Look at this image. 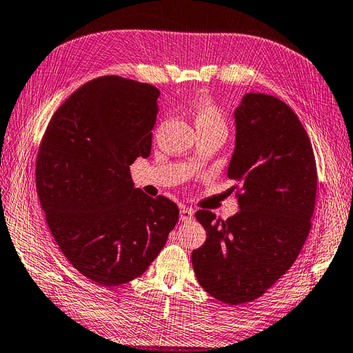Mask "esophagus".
I'll list each match as a JSON object with an SVG mask.
<instances>
[{"instance_id":"esophagus-1","label":"esophagus","mask_w":353,"mask_h":353,"mask_svg":"<svg viewBox=\"0 0 353 353\" xmlns=\"http://www.w3.org/2000/svg\"><path fill=\"white\" fill-rule=\"evenodd\" d=\"M179 219H181V221L193 220V211L188 208H181V211H179Z\"/></svg>"}]
</instances>
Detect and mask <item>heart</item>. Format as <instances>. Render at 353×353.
I'll return each instance as SVG.
<instances>
[{
    "mask_svg": "<svg viewBox=\"0 0 353 353\" xmlns=\"http://www.w3.org/2000/svg\"><path fill=\"white\" fill-rule=\"evenodd\" d=\"M193 121L197 132H220L226 134L228 124L226 118L221 114L220 109L210 100H201L193 108Z\"/></svg>",
    "mask_w": 353,
    "mask_h": 353,
    "instance_id": "1",
    "label": "heart"
}]
</instances>
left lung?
Here are the masks:
<instances>
[{
    "label": "left lung",
    "instance_id": "8db88e82",
    "mask_svg": "<svg viewBox=\"0 0 353 353\" xmlns=\"http://www.w3.org/2000/svg\"><path fill=\"white\" fill-rule=\"evenodd\" d=\"M235 125L228 176L241 183L239 211L225 221L197 211L206 241L192 253L199 285L229 305L262 296L294 265L310 234L317 188L310 139L285 101L248 92Z\"/></svg>",
    "mask_w": 353,
    "mask_h": 353
}]
</instances>
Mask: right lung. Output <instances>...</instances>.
Segmentation results:
<instances>
[{
  "label": "right lung",
  "instance_id": "add662e5",
  "mask_svg": "<svg viewBox=\"0 0 353 353\" xmlns=\"http://www.w3.org/2000/svg\"><path fill=\"white\" fill-rule=\"evenodd\" d=\"M160 91L119 76L76 90L50 118L36 187L50 234L82 276L119 286L148 270L179 210L134 188L130 165L151 152Z\"/></svg>",
  "mask_w": 353,
  "mask_h": 353
}]
</instances>
